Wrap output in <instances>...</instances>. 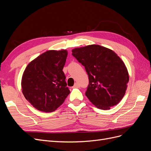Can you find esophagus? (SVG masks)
I'll use <instances>...</instances> for the list:
<instances>
[{
	"mask_svg": "<svg viewBox=\"0 0 151 151\" xmlns=\"http://www.w3.org/2000/svg\"><path fill=\"white\" fill-rule=\"evenodd\" d=\"M79 87H80L79 84L78 83H76L74 84V86H73V88H79Z\"/></svg>",
	"mask_w": 151,
	"mask_h": 151,
	"instance_id": "obj_1",
	"label": "esophagus"
}]
</instances>
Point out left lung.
<instances>
[{
	"label": "left lung",
	"instance_id": "left-lung-1",
	"mask_svg": "<svg viewBox=\"0 0 151 151\" xmlns=\"http://www.w3.org/2000/svg\"><path fill=\"white\" fill-rule=\"evenodd\" d=\"M72 52L88 73L89 85L86 96L89 101L104 110L119 103L129 81L127 68L120 57L98 45L76 48Z\"/></svg>",
	"mask_w": 151,
	"mask_h": 151
}]
</instances>
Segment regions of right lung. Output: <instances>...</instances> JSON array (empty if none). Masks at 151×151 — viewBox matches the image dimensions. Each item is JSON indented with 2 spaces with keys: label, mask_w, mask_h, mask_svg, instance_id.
I'll return each mask as SVG.
<instances>
[{
  "label": "right lung",
  "mask_w": 151,
  "mask_h": 151,
  "mask_svg": "<svg viewBox=\"0 0 151 151\" xmlns=\"http://www.w3.org/2000/svg\"><path fill=\"white\" fill-rule=\"evenodd\" d=\"M67 54L66 50H48L26 67L21 80L22 92L38 110L46 113L55 111L69 94L62 70Z\"/></svg>",
  "instance_id": "obj_1"
}]
</instances>
